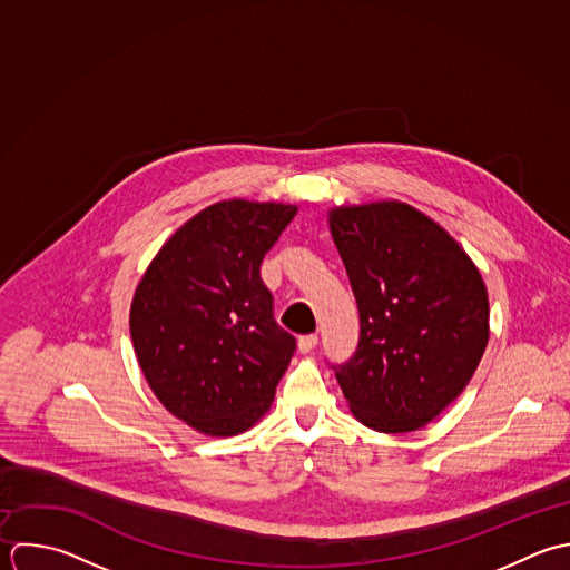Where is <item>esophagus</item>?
<instances>
[{"instance_id": "obj_1", "label": "esophagus", "mask_w": 570, "mask_h": 570, "mask_svg": "<svg viewBox=\"0 0 570 570\" xmlns=\"http://www.w3.org/2000/svg\"><path fill=\"white\" fill-rule=\"evenodd\" d=\"M317 346V335H302L299 337V342H297V348H299V353H311L313 348Z\"/></svg>"}]
</instances>
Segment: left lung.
Instances as JSON below:
<instances>
[{"mask_svg":"<svg viewBox=\"0 0 570 570\" xmlns=\"http://www.w3.org/2000/svg\"><path fill=\"white\" fill-rule=\"evenodd\" d=\"M328 224L360 308L357 351L333 366L342 393L364 426L417 431L484 355L487 284L466 250L404 202L340 206Z\"/></svg>","mask_w":570,"mask_h":570,"instance_id":"left-lung-1","label":"left lung"}]
</instances>
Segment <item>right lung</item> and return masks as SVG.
Listing matches in <instances>:
<instances>
[{
	"mask_svg": "<svg viewBox=\"0 0 570 570\" xmlns=\"http://www.w3.org/2000/svg\"><path fill=\"white\" fill-rule=\"evenodd\" d=\"M297 206L226 199L190 217L159 248L130 304L139 368L168 413L230 438L271 409L295 353L259 277Z\"/></svg>",
	"mask_w": 570,
	"mask_h": 570,
	"instance_id": "obj_1",
	"label": "right lung"
}]
</instances>
